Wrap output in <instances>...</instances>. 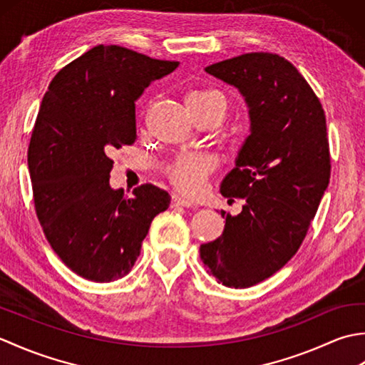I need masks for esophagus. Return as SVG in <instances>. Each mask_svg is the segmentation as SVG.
<instances>
[{
  "instance_id": "obj_1",
  "label": "esophagus",
  "mask_w": 365,
  "mask_h": 365,
  "mask_svg": "<svg viewBox=\"0 0 365 365\" xmlns=\"http://www.w3.org/2000/svg\"><path fill=\"white\" fill-rule=\"evenodd\" d=\"M170 207H192V202L182 196L174 195L173 199H170Z\"/></svg>"
}]
</instances>
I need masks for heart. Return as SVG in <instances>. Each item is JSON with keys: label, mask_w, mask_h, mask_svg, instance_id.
I'll return each mask as SVG.
<instances>
[{"label": "heart", "mask_w": 365, "mask_h": 365, "mask_svg": "<svg viewBox=\"0 0 365 365\" xmlns=\"http://www.w3.org/2000/svg\"><path fill=\"white\" fill-rule=\"evenodd\" d=\"M215 102H224V98L220 92L213 89L195 91L187 98L191 114H196L199 110H204ZM213 168L215 161L208 155H180L169 166V177L180 191L196 195L202 188L205 177L212 173Z\"/></svg>", "instance_id": "1"}]
</instances>
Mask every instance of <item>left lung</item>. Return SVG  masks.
I'll use <instances>...</instances> for the list:
<instances>
[{"label": "left lung", "mask_w": 365, "mask_h": 365, "mask_svg": "<svg viewBox=\"0 0 365 365\" xmlns=\"http://www.w3.org/2000/svg\"><path fill=\"white\" fill-rule=\"evenodd\" d=\"M238 89L250 110V136L221 182L224 197H242L222 235L200 245V259L226 287L246 289L289 262L304 240L331 175L327 118L319 97L292 63L246 53L205 67Z\"/></svg>", "instance_id": "obj_1"}]
</instances>
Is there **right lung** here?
Returning a JSON list of instances; mask_svg holds the SVG:
<instances>
[{
  "instance_id": "obj_1",
  "label": "right lung",
  "mask_w": 365,
  "mask_h": 365,
  "mask_svg": "<svg viewBox=\"0 0 365 365\" xmlns=\"http://www.w3.org/2000/svg\"><path fill=\"white\" fill-rule=\"evenodd\" d=\"M177 61L97 45L56 73L45 92L28 149L37 218L53 251L94 282L128 274L168 191L145 183L113 190L110 155L136 141L135 102Z\"/></svg>"
}]
</instances>
